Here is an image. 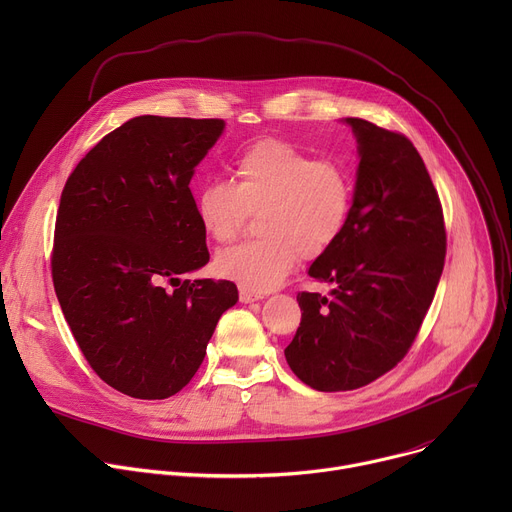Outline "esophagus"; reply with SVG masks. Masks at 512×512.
Wrapping results in <instances>:
<instances>
[{
	"label": "esophagus",
	"instance_id": "esophagus-1",
	"mask_svg": "<svg viewBox=\"0 0 512 512\" xmlns=\"http://www.w3.org/2000/svg\"><path fill=\"white\" fill-rule=\"evenodd\" d=\"M239 298H241V302H243V304H251V302H259V300H263V294H255V291H249V289L241 287V291H239Z\"/></svg>",
	"mask_w": 512,
	"mask_h": 512
}]
</instances>
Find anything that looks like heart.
Here are the masks:
<instances>
[{
	"instance_id": "1",
	"label": "heart",
	"mask_w": 512,
	"mask_h": 512,
	"mask_svg": "<svg viewBox=\"0 0 512 512\" xmlns=\"http://www.w3.org/2000/svg\"><path fill=\"white\" fill-rule=\"evenodd\" d=\"M354 206V182L346 166L314 158L294 143L263 137L231 166V182L214 180L196 192L202 231L231 243L249 214L259 212L255 241L216 257V271L251 291L277 287L298 259H316L344 235Z\"/></svg>"
}]
</instances>
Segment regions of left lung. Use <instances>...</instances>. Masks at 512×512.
Instances as JSON below:
<instances>
[{"instance_id":"left-lung-1","label":"left lung","mask_w":512,"mask_h":512,"mask_svg":"<svg viewBox=\"0 0 512 512\" xmlns=\"http://www.w3.org/2000/svg\"><path fill=\"white\" fill-rule=\"evenodd\" d=\"M358 139L350 223L310 275L330 298L302 291V322L285 348L294 375L316 391H352L397 367L431 306L446 263L437 190L399 131L348 117Z\"/></svg>"}]
</instances>
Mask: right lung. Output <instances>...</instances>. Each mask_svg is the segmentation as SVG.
<instances>
[{
  "label": "right lung",
  "mask_w": 512,
  "mask_h": 512,
  "mask_svg": "<svg viewBox=\"0 0 512 512\" xmlns=\"http://www.w3.org/2000/svg\"><path fill=\"white\" fill-rule=\"evenodd\" d=\"M223 119L133 117L68 176L54 227L52 281L91 369L135 399L190 383L239 291L180 279L208 263L190 180Z\"/></svg>",
  "instance_id": "obj_1"
}]
</instances>
